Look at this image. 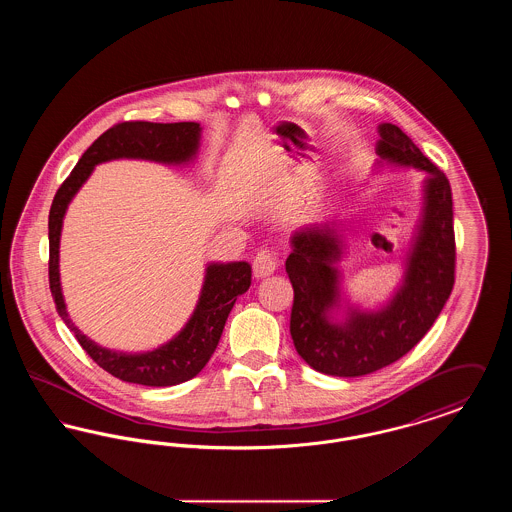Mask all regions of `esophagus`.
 I'll use <instances>...</instances> for the list:
<instances>
[{
  "label": "esophagus",
  "mask_w": 512,
  "mask_h": 512,
  "mask_svg": "<svg viewBox=\"0 0 512 512\" xmlns=\"http://www.w3.org/2000/svg\"><path fill=\"white\" fill-rule=\"evenodd\" d=\"M278 268V257H276V253H272V251H259L257 255H255V259H253V274H255V278H267L270 274H274V270Z\"/></svg>",
  "instance_id": "1"
}]
</instances>
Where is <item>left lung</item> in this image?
I'll return each instance as SVG.
<instances>
[{
    "mask_svg": "<svg viewBox=\"0 0 512 512\" xmlns=\"http://www.w3.org/2000/svg\"><path fill=\"white\" fill-rule=\"evenodd\" d=\"M376 169L426 172L422 209L405 251L403 280L386 303L363 309L341 292L343 222L295 230L286 272L293 286L290 332L299 357L318 372L355 378L407 355L439 317L455 284V232L449 180L395 124L378 126Z\"/></svg>",
    "mask_w": 512,
    "mask_h": 512,
    "instance_id": "obj_1",
    "label": "left lung"
}]
</instances>
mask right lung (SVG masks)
Instances as JSON below:
<instances>
[{
    "label": "right lung",
    "mask_w": 512,
    "mask_h": 512,
    "mask_svg": "<svg viewBox=\"0 0 512 512\" xmlns=\"http://www.w3.org/2000/svg\"><path fill=\"white\" fill-rule=\"evenodd\" d=\"M199 122H121L84 151L69 178L61 184L49 209V288L59 317L69 326L82 349L103 370L122 382L165 388L197 376L219 345L226 318L238 295L251 286V265L245 261L209 263L192 317L172 340L153 351L126 353L101 347L84 336L67 313L59 276V244L63 219L74 195L84 186L96 165L115 159H142L171 167L194 163L201 144Z\"/></svg>",
    "instance_id": "obj_1"
}]
</instances>
